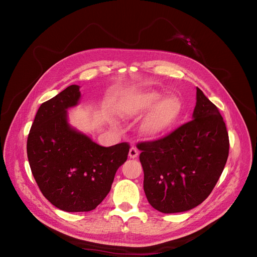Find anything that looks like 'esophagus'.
<instances>
[{
	"label": "esophagus",
	"mask_w": 257,
	"mask_h": 257,
	"mask_svg": "<svg viewBox=\"0 0 257 257\" xmlns=\"http://www.w3.org/2000/svg\"><path fill=\"white\" fill-rule=\"evenodd\" d=\"M128 157L131 159H136L138 157V150L136 149V147H132L128 152Z\"/></svg>",
	"instance_id": "34e87169"
}]
</instances>
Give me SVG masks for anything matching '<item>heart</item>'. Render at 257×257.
Masks as SVG:
<instances>
[{"instance_id":"1","label":"heart","mask_w":257,"mask_h":257,"mask_svg":"<svg viewBox=\"0 0 257 257\" xmlns=\"http://www.w3.org/2000/svg\"><path fill=\"white\" fill-rule=\"evenodd\" d=\"M161 97L162 95L158 92H146L138 94L122 105L120 110L121 114L125 118H136V116L150 110ZM181 111V100L175 95H169L162 99L148 113L143 122L142 130L148 136L158 137L174 126V124L180 116Z\"/></svg>"}]
</instances>
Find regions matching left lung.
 Masks as SVG:
<instances>
[{
    "instance_id": "1",
    "label": "left lung",
    "mask_w": 257,
    "mask_h": 257,
    "mask_svg": "<svg viewBox=\"0 0 257 257\" xmlns=\"http://www.w3.org/2000/svg\"><path fill=\"white\" fill-rule=\"evenodd\" d=\"M137 148L148 201L160 212L176 213L210 195L226 164L229 139L217 107L197 88L193 120Z\"/></svg>"
}]
</instances>
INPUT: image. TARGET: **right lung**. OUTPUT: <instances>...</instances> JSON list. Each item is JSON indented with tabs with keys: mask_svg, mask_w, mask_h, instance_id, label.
I'll use <instances>...</instances> for the list:
<instances>
[{
	"mask_svg": "<svg viewBox=\"0 0 257 257\" xmlns=\"http://www.w3.org/2000/svg\"><path fill=\"white\" fill-rule=\"evenodd\" d=\"M79 98V85L72 84L43 103L27 143L38 188L54 207L67 212L91 211L102 203L130 151L127 143L102 147L69 125L66 110Z\"/></svg>",
	"mask_w": 257,
	"mask_h": 257,
	"instance_id": "add662e5",
	"label": "right lung"
}]
</instances>
